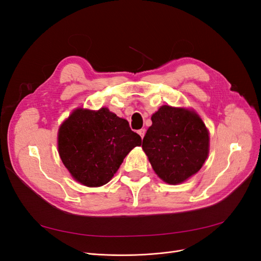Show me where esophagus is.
<instances>
[{
    "label": "esophagus",
    "mask_w": 261,
    "mask_h": 261,
    "mask_svg": "<svg viewBox=\"0 0 261 261\" xmlns=\"http://www.w3.org/2000/svg\"><path fill=\"white\" fill-rule=\"evenodd\" d=\"M138 134H139L141 138H144V137H145V134H146V130H145V129H139V130H138Z\"/></svg>",
    "instance_id": "obj_1"
}]
</instances>
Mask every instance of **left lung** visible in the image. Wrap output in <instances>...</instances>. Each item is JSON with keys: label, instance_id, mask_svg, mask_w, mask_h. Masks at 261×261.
I'll return each mask as SVG.
<instances>
[{"label": "left lung", "instance_id": "obj_1", "mask_svg": "<svg viewBox=\"0 0 261 261\" xmlns=\"http://www.w3.org/2000/svg\"><path fill=\"white\" fill-rule=\"evenodd\" d=\"M151 121L143 149L158 176L174 185L198 172L209 152V134L201 118L189 110L163 106Z\"/></svg>", "mask_w": 261, "mask_h": 261}]
</instances>
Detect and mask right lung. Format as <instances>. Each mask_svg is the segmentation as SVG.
<instances>
[{
  "label": "right lung",
  "instance_id": "right-lung-1",
  "mask_svg": "<svg viewBox=\"0 0 261 261\" xmlns=\"http://www.w3.org/2000/svg\"><path fill=\"white\" fill-rule=\"evenodd\" d=\"M59 153L72 176L89 187L107 184L133 148L141 145L128 122L102 108L78 109L61 125Z\"/></svg>",
  "mask_w": 261,
  "mask_h": 261
}]
</instances>
